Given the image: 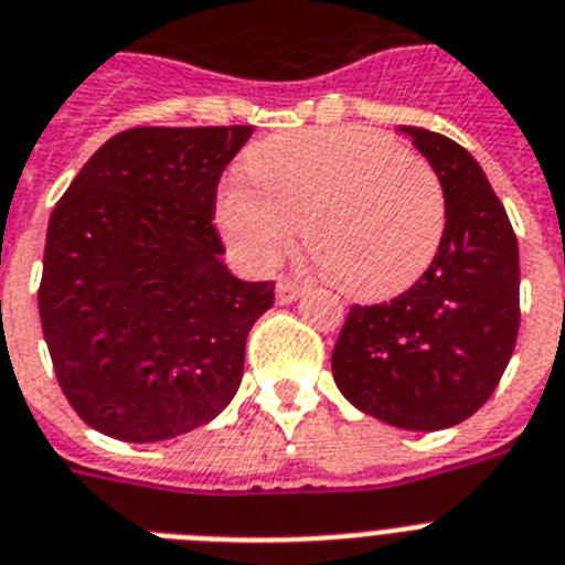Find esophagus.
<instances>
[{
	"label": "esophagus",
	"instance_id": "esophagus-1",
	"mask_svg": "<svg viewBox=\"0 0 565 565\" xmlns=\"http://www.w3.org/2000/svg\"><path fill=\"white\" fill-rule=\"evenodd\" d=\"M301 292H305V287H301V284L292 281V278H281V281H278V287H275V301H278V305H292V301H296Z\"/></svg>",
	"mask_w": 565,
	"mask_h": 565
}]
</instances>
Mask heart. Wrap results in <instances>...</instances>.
Masks as SVG:
<instances>
[{"label":"heart","mask_w":565,"mask_h":565,"mask_svg":"<svg viewBox=\"0 0 565 565\" xmlns=\"http://www.w3.org/2000/svg\"><path fill=\"white\" fill-rule=\"evenodd\" d=\"M252 183L217 189V230L246 267L273 269L305 226L324 278L359 301L411 290L434 264L448 198L434 166L385 131L339 126L269 137L246 154Z\"/></svg>","instance_id":"b5f03b06"}]
</instances>
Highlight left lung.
Wrapping results in <instances>:
<instances>
[{
	"mask_svg": "<svg viewBox=\"0 0 565 565\" xmlns=\"http://www.w3.org/2000/svg\"><path fill=\"white\" fill-rule=\"evenodd\" d=\"M434 166L448 226L434 264L385 305H353L333 350L344 399L393 428L466 422L500 385L520 330V249L482 166L451 137L399 126Z\"/></svg>",
	"mask_w": 565,
	"mask_h": 565,
	"instance_id": "left-lung-1",
	"label": "left lung"
}]
</instances>
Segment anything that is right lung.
I'll return each instance as SVG.
<instances>
[{
	"label": "right lung",
	"mask_w": 565,
	"mask_h": 565,
	"mask_svg": "<svg viewBox=\"0 0 565 565\" xmlns=\"http://www.w3.org/2000/svg\"><path fill=\"white\" fill-rule=\"evenodd\" d=\"M253 126L129 129L99 146L49 221L40 319L65 399L122 443H163L238 393L273 281L221 255L217 180Z\"/></svg>",
	"instance_id": "obj_1"
}]
</instances>
